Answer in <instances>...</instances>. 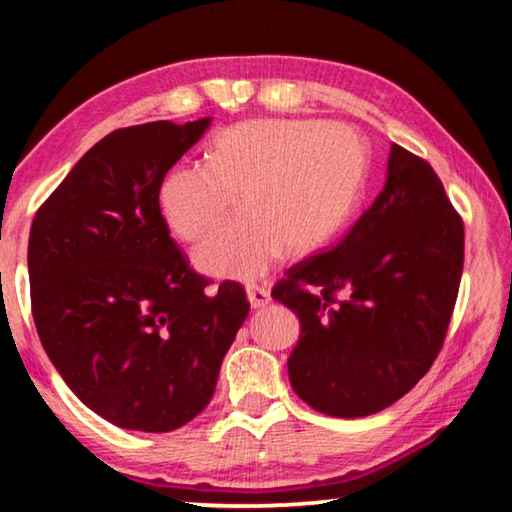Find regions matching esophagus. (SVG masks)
Here are the masks:
<instances>
[{
    "mask_svg": "<svg viewBox=\"0 0 512 512\" xmlns=\"http://www.w3.org/2000/svg\"><path fill=\"white\" fill-rule=\"evenodd\" d=\"M248 302L250 307L253 309H262L266 305H271V293H268V289H262V287H248Z\"/></svg>",
    "mask_w": 512,
    "mask_h": 512,
    "instance_id": "esophagus-1",
    "label": "esophagus"
}]
</instances>
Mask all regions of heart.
I'll use <instances>...</instances> for the list:
<instances>
[{"label":"heart","instance_id":"heart-1","mask_svg":"<svg viewBox=\"0 0 512 512\" xmlns=\"http://www.w3.org/2000/svg\"><path fill=\"white\" fill-rule=\"evenodd\" d=\"M363 171L366 151L348 126L250 119L214 137L207 164L169 171L158 189V207L173 235L198 241L239 196L246 216L207 237L194 264L212 277L257 280L287 250L311 255L341 230Z\"/></svg>","mask_w":512,"mask_h":512}]
</instances>
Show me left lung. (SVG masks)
<instances>
[{
	"instance_id": "left-lung-1",
	"label": "left lung",
	"mask_w": 512,
	"mask_h": 512,
	"mask_svg": "<svg viewBox=\"0 0 512 512\" xmlns=\"http://www.w3.org/2000/svg\"><path fill=\"white\" fill-rule=\"evenodd\" d=\"M463 244V221L431 164L391 144L375 203L339 244L273 287L300 318L287 363L300 400L363 418L409 393L443 348Z\"/></svg>"
}]
</instances>
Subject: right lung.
<instances>
[{
  "mask_svg": "<svg viewBox=\"0 0 512 512\" xmlns=\"http://www.w3.org/2000/svg\"><path fill=\"white\" fill-rule=\"evenodd\" d=\"M210 117L119 128L76 162L29 235L31 311L72 393L121 429L164 433L210 404L250 302L205 293L158 207L167 171Z\"/></svg>",
  "mask_w": 512,
  "mask_h": 512,
  "instance_id": "right-lung-1",
  "label": "right lung"
}]
</instances>
